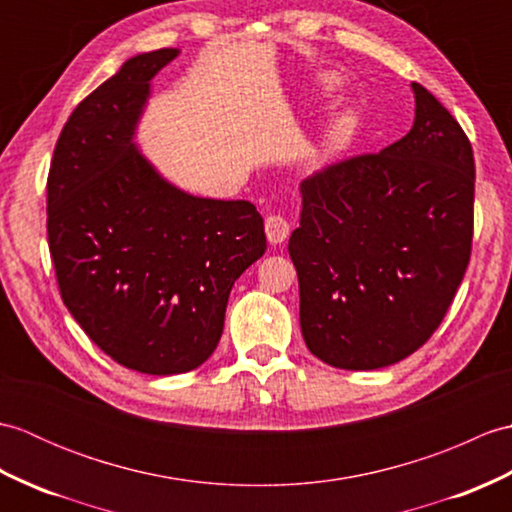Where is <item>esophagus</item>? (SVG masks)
<instances>
[{
    "label": "esophagus",
    "mask_w": 512,
    "mask_h": 512,
    "mask_svg": "<svg viewBox=\"0 0 512 512\" xmlns=\"http://www.w3.org/2000/svg\"><path fill=\"white\" fill-rule=\"evenodd\" d=\"M288 235H290V224L286 217H281V215L266 217V237L270 244L286 242Z\"/></svg>",
    "instance_id": "34e87169"
}]
</instances>
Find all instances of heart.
Wrapping results in <instances>:
<instances>
[{"mask_svg":"<svg viewBox=\"0 0 512 512\" xmlns=\"http://www.w3.org/2000/svg\"><path fill=\"white\" fill-rule=\"evenodd\" d=\"M350 123H352V118H350V116H343V118H341L339 125H336V127H334V132H332V138H330V143H332V145L339 143L341 136L345 134V129L350 127Z\"/></svg>","mask_w":512,"mask_h":512,"instance_id":"b5f03b06","label":"heart"}]
</instances>
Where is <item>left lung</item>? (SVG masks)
<instances>
[{
	"label": "left lung",
	"instance_id": "left-lung-1",
	"mask_svg": "<svg viewBox=\"0 0 512 512\" xmlns=\"http://www.w3.org/2000/svg\"><path fill=\"white\" fill-rule=\"evenodd\" d=\"M411 88L407 136L301 182V222L288 242L301 334L332 367L378 369L416 352L471 259V143L436 96Z\"/></svg>",
	"mask_w": 512,
	"mask_h": 512
}]
</instances>
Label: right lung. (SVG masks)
Here are the masks:
<instances>
[{"label": "right lung", "mask_w": 512, "mask_h": 512, "mask_svg": "<svg viewBox=\"0 0 512 512\" xmlns=\"http://www.w3.org/2000/svg\"><path fill=\"white\" fill-rule=\"evenodd\" d=\"M178 48L136 54L76 105L48 173V246L61 299L116 363L171 376L220 343L228 295L266 250L246 200L195 198L134 145L151 79Z\"/></svg>", "instance_id": "obj_1"}]
</instances>
